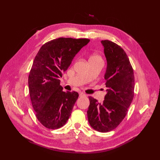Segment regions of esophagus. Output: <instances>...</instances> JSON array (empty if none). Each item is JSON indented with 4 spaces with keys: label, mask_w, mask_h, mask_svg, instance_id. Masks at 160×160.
Returning <instances> with one entry per match:
<instances>
[{
    "label": "esophagus",
    "mask_w": 160,
    "mask_h": 160,
    "mask_svg": "<svg viewBox=\"0 0 160 160\" xmlns=\"http://www.w3.org/2000/svg\"><path fill=\"white\" fill-rule=\"evenodd\" d=\"M86 95H85V93H84L83 92H80L79 93V96L80 97H84V96H85Z\"/></svg>",
    "instance_id": "34e87169"
}]
</instances>
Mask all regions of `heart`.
<instances>
[{
	"label": "heart",
	"mask_w": 160,
	"mask_h": 160,
	"mask_svg": "<svg viewBox=\"0 0 160 160\" xmlns=\"http://www.w3.org/2000/svg\"><path fill=\"white\" fill-rule=\"evenodd\" d=\"M89 60H101V58L100 56L96 55V54H95V55H93L90 58Z\"/></svg>",
	"instance_id": "b5f03b06"
}]
</instances>
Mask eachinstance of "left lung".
Instances as JSON below:
<instances>
[{"label":"left lung","instance_id":"obj_1","mask_svg":"<svg viewBox=\"0 0 160 160\" xmlns=\"http://www.w3.org/2000/svg\"><path fill=\"white\" fill-rule=\"evenodd\" d=\"M107 67L104 74L107 93L102 103L89 96L87 111L89 124L95 130H113L127 114L134 96L133 69L124 49L110 40H102Z\"/></svg>","mask_w":160,"mask_h":160}]
</instances>
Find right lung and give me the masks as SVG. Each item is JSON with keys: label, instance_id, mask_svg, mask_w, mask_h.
I'll return each instance as SVG.
<instances>
[{"label": "right lung", "instance_id": "obj_1", "mask_svg": "<svg viewBox=\"0 0 160 160\" xmlns=\"http://www.w3.org/2000/svg\"><path fill=\"white\" fill-rule=\"evenodd\" d=\"M90 40L59 38L40 47L29 75L30 98L36 116L44 127L57 129L66 124L79 94L62 91L59 78L78 52Z\"/></svg>", "mask_w": 160, "mask_h": 160}]
</instances>
